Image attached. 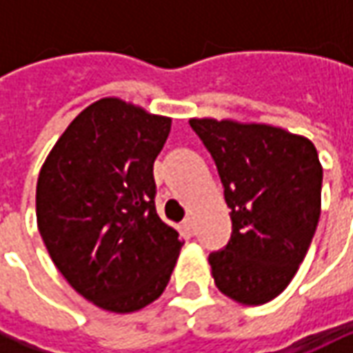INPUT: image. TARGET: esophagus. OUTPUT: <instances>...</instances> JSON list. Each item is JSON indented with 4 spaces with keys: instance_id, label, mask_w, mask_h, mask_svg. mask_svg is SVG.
Returning <instances> with one entry per match:
<instances>
[{
    "instance_id": "esophagus-1",
    "label": "esophagus",
    "mask_w": 353,
    "mask_h": 353,
    "mask_svg": "<svg viewBox=\"0 0 353 353\" xmlns=\"http://www.w3.org/2000/svg\"><path fill=\"white\" fill-rule=\"evenodd\" d=\"M183 230L186 232V234H194V232H196V225H194V218H192V216L184 218Z\"/></svg>"
}]
</instances>
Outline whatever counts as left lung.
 Listing matches in <instances>:
<instances>
[{"label":"left lung","instance_id":"left-lung-1","mask_svg":"<svg viewBox=\"0 0 353 353\" xmlns=\"http://www.w3.org/2000/svg\"><path fill=\"white\" fill-rule=\"evenodd\" d=\"M224 184L232 237L210 253L214 283L241 305H265L287 289L320 218L322 165L303 135L265 123L190 119Z\"/></svg>","mask_w":353,"mask_h":353}]
</instances>
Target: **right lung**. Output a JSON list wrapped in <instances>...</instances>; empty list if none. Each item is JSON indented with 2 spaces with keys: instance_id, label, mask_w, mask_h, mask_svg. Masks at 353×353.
Masks as SVG:
<instances>
[{
  "instance_id": "right-lung-1",
  "label": "right lung",
  "mask_w": 353,
  "mask_h": 353,
  "mask_svg": "<svg viewBox=\"0 0 353 353\" xmlns=\"http://www.w3.org/2000/svg\"><path fill=\"white\" fill-rule=\"evenodd\" d=\"M170 131L119 98L72 119L37 181V225L68 285L103 310L125 314L157 301L183 239L157 214L153 163Z\"/></svg>"
}]
</instances>
